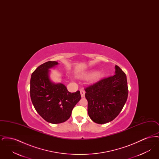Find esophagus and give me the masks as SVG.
<instances>
[{
  "mask_svg": "<svg viewBox=\"0 0 159 159\" xmlns=\"http://www.w3.org/2000/svg\"><path fill=\"white\" fill-rule=\"evenodd\" d=\"M84 94H85V92L83 89H82V90H80V95H81V97H82V98H83V97H84Z\"/></svg>",
  "mask_w": 159,
  "mask_h": 159,
  "instance_id": "obj_1",
  "label": "esophagus"
}]
</instances>
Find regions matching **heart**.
Returning <instances> with one entry per match:
<instances>
[{
	"label": "heart",
	"instance_id": "b5f03b06",
	"mask_svg": "<svg viewBox=\"0 0 159 159\" xmlns=\"http://www.w3.org/2000/svg\"><path fill=\"white\" fill-rule=\"evenodd\" d=\"M95 71H92L91 72H89V73L88 74H86V75H78L79 77H83V76H86V77H88V76H91L95 75ZM104 76V73L102 71H99L98 73H97L95 76L94 77V79L95 80H98L99 79H101L102 76Z\"/></svg>",
	"mask_w": 159,
	"mask_h": 159
}]
</instances>
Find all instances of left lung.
<instances>
[{
  "instance_id": "left-lung-1",
  "label": "left lung",
  "mask_w": 159,
  "mask_h": 159,
  "mask_svg": "<svg viewBox=\"0 0 159 159\" xmlns=\"http://www.w3.org/2000/svg\"><path fill=\"white\" fill-rule=\"evenodd\" d=\"M84 90L91 120L98 124L108 123L119 115L126 102V76L121 68L115 66L114 76L101 79Z\"/></svg>"
}]
</instances>
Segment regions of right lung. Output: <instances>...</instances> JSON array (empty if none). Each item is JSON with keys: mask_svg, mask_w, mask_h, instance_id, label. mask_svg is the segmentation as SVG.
<instances>
[{"mask_svg": "<svg viewBox=\"0 0 159 159\" xmlns=\"http://www.w3.org/2000/svg\"><path fill=\"white\" fill-rule=\"evenodd\" d=\"M58 64L57 61H48L39 66L30 79V97L34 108L44 120L53 124L67 120L81 99L80 91L71 93L64 84L51 79L49 69Z\"/></svg>", "mask_w": 159, "mask_h": 159, "instance_id": "obj_1", "label": "right lung"}]
</instances>
